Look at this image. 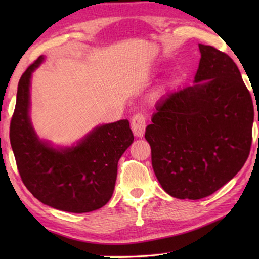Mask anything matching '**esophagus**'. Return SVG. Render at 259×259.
I'll return each mask as SVG.
<instances>
[{
  "instance_id": "esophagus-1",
  "label": "esophagus",
  "mask_w": 259,
  "mask_h": 259,
  "mask_svg": "<svg viewBox=\"0 0 259 259\" xmlns=\"http://www.w3.org/2000/svg\"><path fill=\"white\" fill-rule=\"evenodd\" d=\"M146 128V116L142 113H137L133 116V120H131V129H133V133L137 137H143L144 131Z\"/></svg>"
}]
</instances>
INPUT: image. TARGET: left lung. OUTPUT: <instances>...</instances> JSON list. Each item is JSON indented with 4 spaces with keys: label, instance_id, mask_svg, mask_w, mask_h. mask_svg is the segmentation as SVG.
<instances>
[{
    "label": "left lung",
    "instance_id": "1",
    "mask_svg": "<svg viewBox=\"0 0 259 259\" xmlns=\"http://www.w3.org/2000/svg\"><path fill=\"white\" fill-rule=\"evenodd\" d=\"M199 48L195 84L157 104L145 133L157 181L183 200L205 198L230 182L252 142L253 104L238 66L216 48Z\"/></svg>",
    "mask_w": 259,
    "mask_h": 259
}]
</instances>
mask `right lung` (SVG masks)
I'll return each instance as SVG.
<instances>
[{
    "instance_id": "1",
    "label": "right lung",
    "mask_w": 259,
    "mask_h": 259,
    "mask_svg": "<svg viewBox=\"0 0 259 259\" xmlns=\"http://www.w3.org/2000/svg\"><path fill=\"white\" fill-rule=\"evenodd\" d=\"M43 57L21 75L10 123V143L24 185L49 207L68 212H89L112 198L117 162L134 142L128 120L96 128L75 147L56 150L38 140L28 116L32 72Z\"/></svg>"
}]
</instances>
